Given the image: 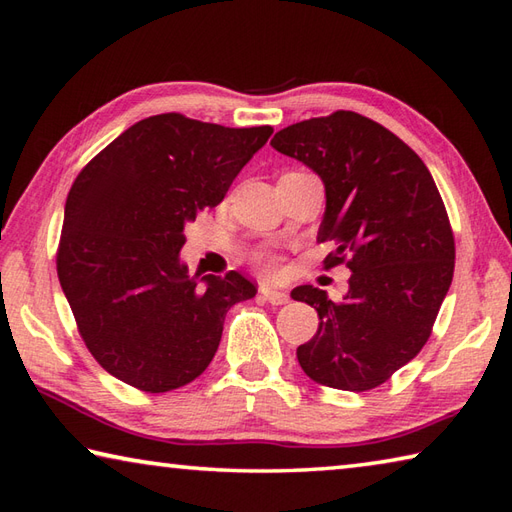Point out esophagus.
<instances>
[{
    "mask_svg": "<svg viewBox=\"0 0 512 512\" xmlns=\"http://www.w3.org/2000/svg\"><path fill=\"white\" fill-rule=\"evenodd\" d=\"M262 297L268 301V303H273V306H284V303H288V292H284V290H273V288H268V286H262Z\"/></svg>",
    "mask_w": 512,
    "mask_h": 512,
    "instance_id": "34e87169",
    "label": "esophagus"
}]
</instances>
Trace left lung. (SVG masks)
Instances as JSON below:
<instances>
[{
  "mask_svg": "<svg viewBox=\"0 0 512 512\" xmlns=\"http://www.w3.org/2000/svg\"><path fill=\"white\" fill-rule=\"evenodd\" d=\"M270 145L321 176L317 242L336 246L323 264L352 270L343 301L314 286L292 290L319 312L299 365L325 387L383 385L429 341L453 279L455 239L436 182L416 151L356 112L284 127Z\"/></svg>",
  "mask_w": 512,
  "mask_h": 512,
  "instance_id": "obj_1",
  "label": "left lung"
}]
</instances>
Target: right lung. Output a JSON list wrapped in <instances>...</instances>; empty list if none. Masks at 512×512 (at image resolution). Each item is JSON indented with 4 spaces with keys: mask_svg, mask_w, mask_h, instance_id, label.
I'll return each mask as SVG.
<instances>
[{
    "mask_svg": "<svg viewBox=\"0 0 512 512\" xmlns=\"http://www.w3.org/2000/svg\"><path fill=\"white\" fill-rule=\"evenodd\" d=\"M273 127L184 114L138 121L99 151L65 200L57 273L76 328L105 372L147 394L189 385L217 352L226 312L253 299L237 270L180 264L184 224L224 200Z\"/></svg>",
    "mask_w": 512,
    "mask_h": 512,
    "instance_id": "right-lung-1",
    "label": "right lung"
}]
</instances>
